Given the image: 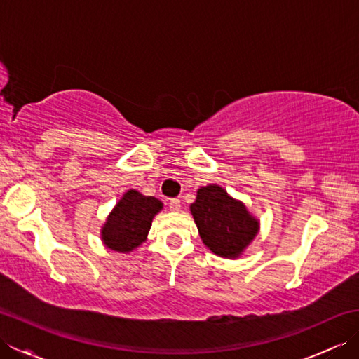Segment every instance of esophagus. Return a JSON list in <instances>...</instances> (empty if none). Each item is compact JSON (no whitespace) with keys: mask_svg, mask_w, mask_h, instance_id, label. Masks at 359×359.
Wrapping results in <instances>:
<instances>
[{"mask_svg":"<svg viewBox=\"0 0 359 359\" xmlns=\"http://www.w3.org/2000/svg\"><path fill=\"white\" fill-rule=\"evenodd\" d=\"M170 210L171 211H179L180 210V201L179 199H171L170 201Z\"/></svg>","mask_w":359,"mask_h":359,"instance_id":"obj_1","label":"esophagus"}]
</instances>
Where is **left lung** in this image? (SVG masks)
<instances>
[{"label": "left lung", "mask_w": 359, "mask_h": 359, "mask_svg": "<svg viewBox=\"0 0 359 359\" xmlns=\"http://www.w3.org/2000/svg\"><path fill=\"white\" fill-rule=\"evenodd\" d=\"M189 210L201 239L220 257H239L259 230V220L250 215L245 205L228 196L219 185L197 189Z\"/></svg>", "instance_id": "left-lung-1"}]
</instances>
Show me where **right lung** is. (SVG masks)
Listing matches in <instances>:
<instances>
[{"instance_id":"obj_1","label":"right lung","mask_w":359,"mask_h":359,"mask_svg":"<svg viewBox=\"0 0 359 359\" xmlns=\"http://www.w3.org/2000/svg\"><path fill=\"white\" fill-rule=\"evenodd\" d=\"M162 208L163 203L156 197L129 189L102 228L103 243L118 253H129L147 241L152 219Z\"/></svg>"}]
</instances>
